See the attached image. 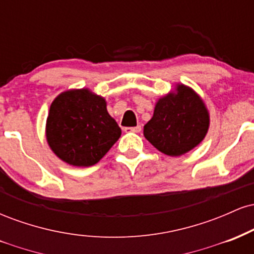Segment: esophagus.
I'll return each mask as SVG.
<instances>
[{"instance_id": "esophagus-1", "label": "esophagus", "mask_w": 254, "mask_h": 254, "mask_svg": "<svg viewBox=\"0 0 254 254\" xmlns=\"http://www.w3.org/2000/svg\"><path fill=\"white\" fill-rule=\"evenodd\" d=\"M125 131H127V132H139V131L142 130V127H141V125H137V127H125L124 129Z\"/></svg>"}]
</instances>
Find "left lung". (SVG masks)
<instances>
[{"label":"left lung","instance_id":"obj_1","mask_svg":"<svg viewBox=\"0 0 254 254\" xmlns=\"http://www.w3.org/2000/svg\"><path fill=\"white\" fill-rule=\"evenodd\" d=\"M209 112L199 95L185 84L157 100L144 137L157 150L180 156L197 147L209 129Z\"/></svg>","mask_w":254,"mask_h":254}]
</instances>
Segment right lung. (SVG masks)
<instances>
[{"label":"right lung","mask_w":254,"mask_h":254,"mask_svg":"<svg viewBox=\"0 0 254 254\" xmlns=\"http://www.w3.org/2000/svg\"><path fill=\"white\" fill-rule=\"evenodd\" d=\"M122 135L109 115L106 100L89 89H70L52 101L46 119V139L61 160L89 167L103 159Z\"/></svg>","instance_id":"right-lung-1"}]
</instances>
